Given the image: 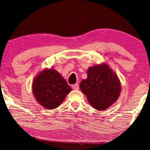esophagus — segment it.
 <instances>
[{"label": "esophagus", "instance_id": "1", "mask_svg": "<svg viewBox=\"0 0 150 150\" xmlns=\"http://www.w3.org/2000/svg\"><path fill=\"white\" fill-rule=\"evenodd\" d=\"M72 88H73V90H78L79 89V84L77 83H75V84H73L72 86Z\"/></svg>", "mask_w": 150, "mask_h": 150}]
</instances>
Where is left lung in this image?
<instances>
[{
    "label": "left lung",
    "instance_id": "obj_1",
    "mask_svg": "<svg viewBox=\"0 0 150 150\" xmlns=\"http://www.w3.org/2000/svg\"><path fill=\"white\" fill-rule=\"evenodd\" d=\"M87 76L79 87L94 108L103 110L117 101L120 95L121 83L108 66L102 64L90 67Z\"/></svg>",
    "mask_w": 150,
    "mask_h": 150
}]
</instances>
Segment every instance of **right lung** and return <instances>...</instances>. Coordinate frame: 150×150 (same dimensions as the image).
Returning a JSON list of instances; mask_svg holds the SVG:
<instances>
[{"instance_id": "1", "label": "right lung", "mask_w": 150, "mask_h": 150, "mask_svg": "<svg viewBox=\"0 0 150 150\" xmlns=\"http://www.w3.org/2000/svg\"><path fill=\"white\" fill-rule=\"evenodd\" d=\"M32 91L40 104L51 110L61 104L71 88L57 71L45 69L33 80Z\"/></svg>"}]
</instances>
